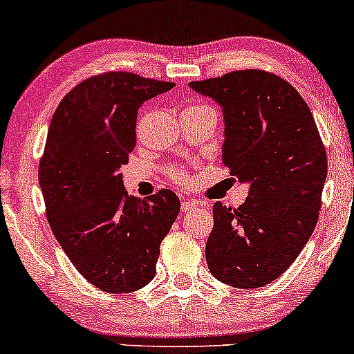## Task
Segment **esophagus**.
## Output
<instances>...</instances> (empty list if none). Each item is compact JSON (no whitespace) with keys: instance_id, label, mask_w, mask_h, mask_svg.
<instances>
[{"instance_id":"obj_1","label":"esophagus","mask_w":354,"mask_h":354,"mask_svg":"<svg viewBox=\"0 0 354 354\" xmlns=\"http://www.w3.org/2000/svg\"><path fill=\"white\" fill-rule=\"evenodd\" d=\"M196 206H198V201H194V200H183L181 201V211H183V213H186V211L196 208Z\"/></svg>"}]
</instances>
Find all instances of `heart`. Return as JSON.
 I'll return each mask as SVG.
<instances>
[{
  "label": "heart",
  "mask_w": 354,
  "mask_h": 354,
  "mask_svg": "<svg viewBox=\"0 0 354 354\" xmlns=\"http://www.w3.org/2000/svg\"><path fill=\"white\" fill-rule=\"evenodd\" d=\"M171 176L174 178V180L180 181V183H185V181H186V174L183 173V171H178V169H173Z\"/></svg>",
  "instance_id": "b5f03b06"
}]
</instances>
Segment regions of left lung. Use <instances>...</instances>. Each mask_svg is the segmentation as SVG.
Segmentation results:
<instances>
[{"label":"left lung","mask_w":354,"mask_h":354,"mask_svg":"<svg viewBox=\"0 0 354 354\" xmlns=\"http://www.w3.org/2000/svg\"><path fill=\"white\" fill-rule=\"evenodd\" d=\"M189 88L221 106L223 165L250 185L236 209L214 203L206 263L230 286H265L298 258L318 221L328 158L315 118L288 81L261 70Z\"/></svg>","instance_id":"left-lung-1"}]
</instances>
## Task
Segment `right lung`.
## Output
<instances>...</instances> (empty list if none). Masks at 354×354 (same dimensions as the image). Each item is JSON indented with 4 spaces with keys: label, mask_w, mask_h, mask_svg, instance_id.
<instances>
[{
    "label": "right lung",
    "mask_w": 354,
    "mask_h": 354,
    "mask_svg": "<svg viewBox=\"0 0 354 354\" xmlns=\"http://www.w3.org/2000/svg\"><path fill=\"white\" fill-rule=\"evenodd\" d=\"M173 86L124 71L93 76L61 100L48 128L39 161L48 221L81 276L108 293L151 281L180 213L173 191L141 200L120 173L136 145L138 109Z\"/></svg>",
    "instance_id": "add662e5"
}]
</instances>
